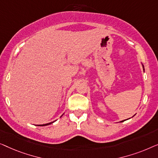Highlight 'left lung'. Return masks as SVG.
I'll return each mask as SVG.
<instances>
[{
	"instance_id": "8db88e82",
	"label": "left lung",
	"mask_w": 158,
	"mask_h": 158,
	"mask_svg": "<svg viewBox=\"0 0 158 158\" xmlns=\"http://www.w3.org/2000/svg\"><path fill=\"white\" fill-rule=\"evenodd\" d=\"M143 70H145V69H144V66H143ZM123 122H124V120H123V121H121V123H123Z\"/></svg>"
}]
</instances>
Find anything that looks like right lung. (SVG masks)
<instances>
[{
  "label": "right lung",
  "instance_id": "obj_1",
  "mask_svg": "<svg viewBox=\"0 0 158 158\" xmlns=\"http://www.w3.org/2000/svg\"><path fill=\"white\" fill-rule=\"evenodd\" d=\"M63 115V114H62ZM61 115V116H62ZM53 123H54V122H52V123H47V124H40V125H38V126H46V125H48V124H52Z\"/></svg>",
  "mask_w": 158,
  "mask_h": 158
}]
</instances>
